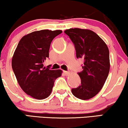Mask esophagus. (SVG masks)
I'll return each mask as SVG.
<instances>
[{
    "instance_id": "obj_1",
    "label": "esophagus",
    "mask_w": 128,
    "mask_h": 128,
    "mask_svg": "<svg viewBox=\"0 0 128 128\" xmlns=\"http://www.w3.org/2000/svg\"><path fill=\"white\" fill-rule=\"evenodd\" d=\"M64 75H66V76H68V75H69V74H70V72L69 71H64Z\"/></svg>"
}]
</instances>
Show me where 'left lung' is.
Here are the masks:
<instances>
[{
	"label": "left lung",
	"instance_id": "left-lung-1",
	"mask_svg": "<svg viewBox=\"0 0 128 128\" xmlns=\"http://www.w3.org/2000/svg\"><path fill=\"white\" fill-rule=\"evenodd\" d=\"M75 46L76 56L84 60L83 70L78 75L81 85L71 90L73 95L88 100L100 92L110 70L109 51L106 44L94 31L81 28L64 31Z\"/></svg>",
	"mask_w": 128,
	"mask_h": 128
}]
</instances>
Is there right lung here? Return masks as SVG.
I'll list each match as a JSON object with an SVG mask.
<instances>
[{
	"mask_svg": "<svg viewBox=\"0 0 128 128\" xmlns=\"http://www.w3.org/2000/svg\"><path fill=\"white\" fill-rule=\"evenodd\" d=\"M62 30H42L26 34L20 39L12 59V67L17 81L28 95L38 100L50 95L54 81L62 70L46 68L43 62L49 57L50 44Z\"/></svg>",
	"mask_w": 128,
	"mask_h": 128,
	"instance_id": "1",
	"label": "right lung"
}]
</instances>
